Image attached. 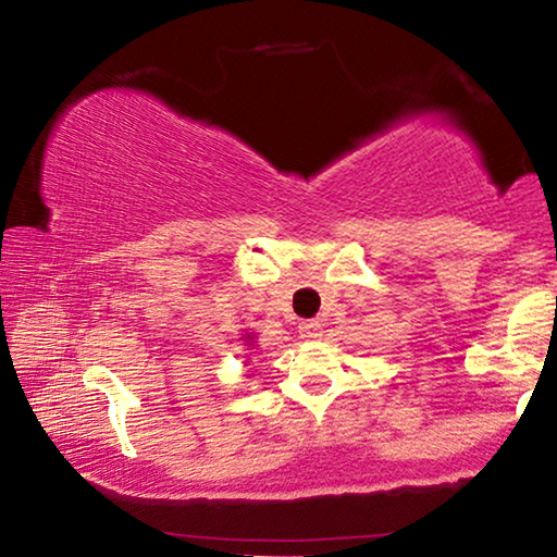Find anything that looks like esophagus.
Here are the masks:
<instances>
[{
  "mask_svg": "<svg viewBox=\"0 0 557 557\" xmlns=\"http://www.w3.org/2000/svg\"><path fill=\"white\" fill-rule=\"evenodd\" d=\"M299 333H301V338H307V341L321 338V323L319 321H305L299 326Z\"/></svg>",
  "mask_w": 557,
  "mask_h": 557,
  "instance_id": "obj_1",
  "label": "esophagus"
}]
</instances>
